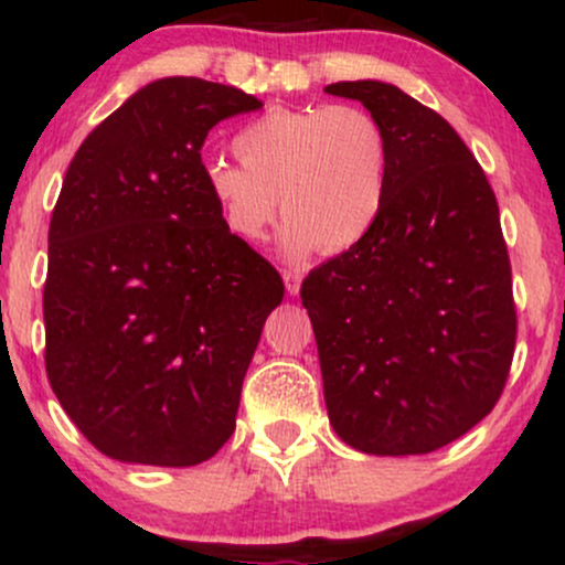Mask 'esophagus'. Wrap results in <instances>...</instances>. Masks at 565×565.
<instances>
[{
  "mask_svg": "<svg viewBox=\"0 0 565 565\" xmlns=\"http://www.w3.org/2000/svg\"><path fill=\"white\" fill-rule=\"evenodd\" d=\"M284 284H287L289 295H297V291H300V284H302V274L300 270H284Z\"/></svg>",
  "mask_w": 565,
  "mask_h": 565,
  "instance_id": "1",
  "label": "esophagus"
}]
</instances>
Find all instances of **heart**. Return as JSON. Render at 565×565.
Listing matches in <instances>:
<instances>
[{"instance_id":"heart-1","label":"heart","mask_w":565,"mask_h":565,"mask_svg":"<svg viewBox=\"0 0 565 565\" xmlns=\"http://www.w3.org/2000/svg\"><path fill=\"white\" fill-rule=\"evenodd\" d=\"M231 146L243 167L210 161L204 188L238 242H260L281 210L284 255L302 260L316 246L340 255L380 215L391 142L366 108H274L238 129Z\"/></svg>"}]
</instances>
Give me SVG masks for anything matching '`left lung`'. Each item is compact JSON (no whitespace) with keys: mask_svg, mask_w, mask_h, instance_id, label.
Masks as SVG:
<instances>
[{"mask_svg":"<svg viewBox=\"0 0 565 565\" xmlns=\"http://www.w3.org/2000/svg\"><path fill=\"white\" fill-rule=\"evenodd\" d=\"M323 93L364 103L391 142L374 225L300 289L329 423L364 454L436 451L481 423L510 374L518 321L497 196L449 121L395 84Z\"/></svg>","mask_w":565,"mask_h":565,"instance_id":"8db88e82","label":"left lung"}]
</instances>
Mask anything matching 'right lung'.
I'll return each instance as SVG.
<instances>
[{"instance_id": "1", "label": "right lung", "mask_w": 565, "mask_h": 565, "mask_svg": "<svg viewBox=\"0 0 565 565\" xmlns=\"http://www.w3.org/2000/svg\"><path fill=\"white\" fill-rule=\"evenodd\" d=\"M257 108L196 76L151 82L87 135L63 178L44 366L71 423L119 462L191 468L236 430L284 281L225 231L201 146L217 121Z\"/></svg>"}]
</instances>
